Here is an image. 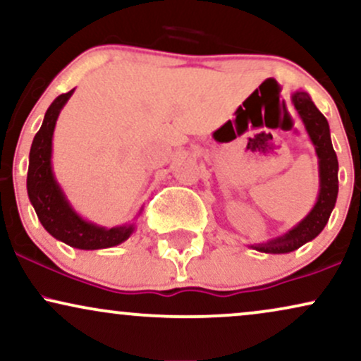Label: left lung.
<instances>
[{
	"instance_id": "1",
	"label": "left lung",
	"mask_w": 361,
	"mask_h": 361,
	"mask_svg": "<svg viewBox=\"0 0 361 361\" xmlns=\"http://www.w3.org/2000/svg\"><path fill=\"white\" fill-rule=\"evenodd\" d=\"M293 104L296 107L299 117L305 123V128L310 134L319 164V195L318 202L305 219L293 227L284 235L272 238L266 244L250 245L252 249L266 254H288L305 245L321 233L324 225L328 224L334 203L338 197V158L331 145L329 126L326 117L321 114L310 94L298 90L293 94Z\"/></svg>"
}]
</instances>
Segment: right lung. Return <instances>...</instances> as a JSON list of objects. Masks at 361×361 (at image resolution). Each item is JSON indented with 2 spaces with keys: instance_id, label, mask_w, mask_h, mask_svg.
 <instances>
[{
  "instance_id": "1",
  "label": "right lung",
  "mask_w": 361,
  "mask_h": 361,
  "mask_svg": "<svg viewBox=\"0 0 361 361\" xmlns=\"http://www.w3.org/2000/svg\"><path fill=\"white\" fill-rule=\"evenodd\" d=\"M73 90L75 89L59 95L50 104L43 117L40 131L35 134L30 149L27 176L28 198L37 212L38 220L56 240H62L63 244L82 250L107 249L128 240L134 232V225L126 224L121 227L106 228L87 222L71 207L51 169V137H54L55 123Z\"/></svg>"
}]
</instances>
